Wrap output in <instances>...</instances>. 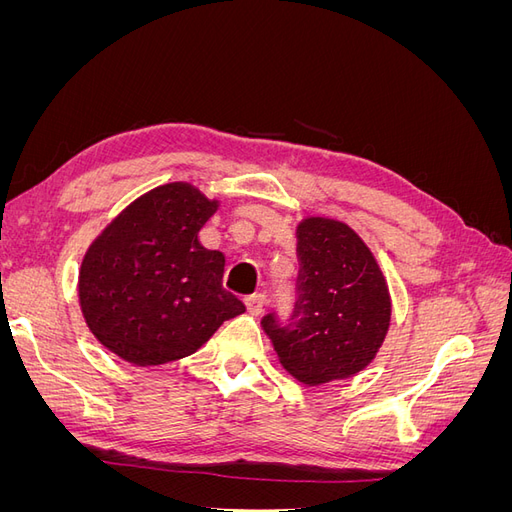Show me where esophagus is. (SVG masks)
Listing matches in <instances>:
<instances>
[{
	"label": "esophagus",
	"instance_id": "1",
	"mask_svg": "<svg viewBox=\"0 0 512 512\" xmlns=\"http://www.w3.org/2000/svg\"><path fill=\"white\" fill-rule=\"evenodd\" d=\"M265 305H267L265 294H252V297L245 299L247 312H250L252 316H260L262 312H265Z\"/></svg>",
	"mask_w": 512,
	"mask_h": 512
}]
</instances>
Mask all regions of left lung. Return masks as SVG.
<instances>
[{
  "label": "left lung",
  "mask_w": 512,
  "mask_h": 512,
  "mask_svg": "<svg viewBox=\"0 0 512 512\" xmlns=\"http://www.w3.org/2000/svg\"><path fill=\"white\" fill-rule=\"evenodd\" d=\"M297 301L290 324L262 318L280 363L303 384L344 380L365 369L391 324V297L374 254L337 220L297 228Z\"/></svg>",
  "instance_id": "obj_1"
}]
</instances>
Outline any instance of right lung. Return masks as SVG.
I'll list each match as a JSON object with an SVG mask.
<instances>
[{"label": "right lung", "mask_w": 512, "mask_h": 512, "mask_svg": "<svg viewBox=\"0 0 512 512\" xmlns=\"http://www.w3.org/2000/svg\"><path fill=\"white\" fill-rule=\"evenodd\" d=\"M215 211L218 200L194 185L166 183L136 198L91 243L79 299L104 348L138 367L170 363L245 312L222 286L224 254L198 241Z\"/></svg>", "instance_id": "right-lung-1"}]
</instances>
